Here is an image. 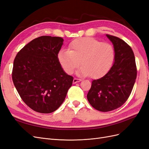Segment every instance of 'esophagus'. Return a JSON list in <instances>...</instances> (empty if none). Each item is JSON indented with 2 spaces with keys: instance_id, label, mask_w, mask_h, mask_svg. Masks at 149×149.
Wrapping results in <instances>:
<instances>
[{
  "instance_id": "1",
  "label": "esophagus",
  "mask_w": 149,
  "mask_h": 149,
  "mask_svg": "<svg viewBox=\"0 0 149 149\" xmlns=\"http://www.w3.org/2000/svg\"><path fill=\"white\" fill-rule=\"evenodd\" d=\"M81 81V79L74 78V79H73V83H74V84H76V83H78V82H80Z\"/></svg>"
}]
</instances>
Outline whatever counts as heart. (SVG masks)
<instances>
[{"instance_id": "obj_1", "label": "heart", "mask_w": 149, "mask_h": 149, "mask_svg": "<svg viewBox=\"0 0 149 149\" xmlns=\"http://www.w3.org/2000/svg\"><path fill=\"white\" fill-rule=\"evenodd\" d=\"M114 58V49L111 44L85 37L73 40L69 49H62L58 53V59L63 69L72 74L79 66L78 74L99 78L109 70Z\"/></svg>"}]
</instances>
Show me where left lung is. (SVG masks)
Here are the masks:
<instances>
[{"mask_svg": "<svg viewBox=\"0 0 149 149\" xmlns=\"http://www.w3.org/2000/svg\"><path fill=\"white\" fill-rule=\"evenodd\" d=\"M113 44L114 62L110 70L92 81L87 94L94 109L108 112L118 109L127 100L137 77V68L132 48L122 39L106 35Z\"/></svg>", "mask_w": 149, "mask_h": 149, "instance_id": "1", "label": "left lung"}]
</instances>
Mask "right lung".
<instances>
[{"mask_svg": "<svg viewBox=\"0 0 149 149\" xmlns=\"http://www.w3.org/2000/svg\"><path fill=\"white\" fill-rule=\"evenodd\" d=\"M61 37L42 36L29 43L13 61L12 80L23 101L40 113L55 111L65 101L73 77L58 59Z\"/></svg>", "mask_w": 149, "mask_h": 149, "instance_id": "1", "label": "right lung"}]
</instances>
